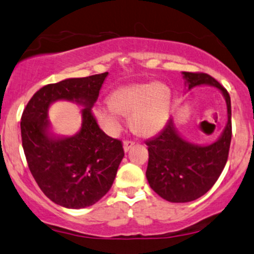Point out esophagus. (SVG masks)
Listing matches in <instances>:
<instances>
[{"label": "esophagus", "instance_id": "esophagus-1", "mask_svg": "<svg viewBox=\"0 0 254 254\" xmlns=\"http://www.w3.org/2000/svg\"><path fill=\"white\" fill-rule=\"evenodd\" d=\"M123 146H124V150H125V151H126V153H127V151H128V150H129V149H130V148L134 146V142H133V141H125V142H124V144H123Z\"/></svg>", "mask_w": 254, "mask_h": 254}]
</instances>
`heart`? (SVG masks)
Returning a JSON list of instances; mask_svg holds the SVG:
<instances>
[{
    "instance_id": "1",
    "label": "heart",
    "mask_w": 254,
    "mask_h": 254,
    "mask_svg": "<svg viewBox=\"0 0 254 254\" xmlns=\"http://www.w3.org/2000/svg\"><path fill=\"white\" fill-rule=\"evenodd\" d=\"M171 106V90L163 83H141L115 88L108 105L99 104L93 113L101 128L110 135L119 133L121 115H128L129 126L142 136L156 134L166 126Z\"/></svg>"
}]
</instances>
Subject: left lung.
<instances>
[{"label":"left lung","mask_w":254,"mask_h":254,"mask_svg":"<svg viewBox=\"0 0 254 254\" xmlns=\"http://www.w3.org/2000/svg\"><path fill=\"white\" fill-rule=\"evenodd\" d=\"M188 91L198 86L216 87L225 99L228 121L215 142L197 144L181 135L173 118L159 135L148 140L149 160L146 177L151 189L173 203L191 202L216 183L228 161L231 143V99L228 91L206 73L182 72Z\"/></svg>","instance_id":"obj_1"}]
</instances>
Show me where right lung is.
Segmentation results:
<instances>
[{
    "label": "right lung",
    "mask_w": 254,
    "mask_h": 254,
    "mask_svg": "<svg viewBox=\"0 0 254 254\" xmlns=\"http://www.w3.org/2000/svg\"><path fill=\"white\" fill-rule=\"evenodd\" d=\"M107 75L105 72L49 84L36 92L22 114V144L29 169L44 195L67 209H83L103 198L124 159L123 144L99 128L91 111ZM57 101L83 107L82 126L75 134L52 130L48 108Z\"/></svg>",
    "instance_id": "add662e5"
}]
</instances>
